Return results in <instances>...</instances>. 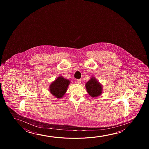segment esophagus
I'll list each match as a JSON object with an SVG mask.
<instances>
[{
    "instance_id": "34e87169",
    "label": "esophagus",
    "mask_w": 149,
    "mask_h": 149,
    "mask_svg": "<svg viewBox=\"0 0 149 149\" xmlns=\"http://www.w3.org/2000/svg\"><path fill=\"white\" fill-rule=\"evenodd\" d=\"M76 82H77L78 84H81V79H77Z\"/></svg>"
}]
</instances>
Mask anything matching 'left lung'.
Returning a JSON list of instances; mask_svg holds the SVG:
<instances>
[{
  "label": "left lung",
  "mask_w": 149,
  "mask_h": 149,
  "mask_svg": "<svg viewBox=\"0 0 149 149\" xmlns=\"http://www.w3.org/2000/svg\"><path fill=\"white\" fill-rule=\"evenodd\" d=\"M85 86L88 94L92 97L97 98L102 94V85L95 77H91Z\"/></svg>",
  "instance_id": "left-lung-1"
}]
</instances>
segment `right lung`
<instances>
[{
  "label": "right lung",
  "mask_w": 149,
  "mask_h": 149,
  "mask_svg": "<svg viewBox=\"0 0 149 149\" xmlns=\"http://www.w3.org/2000/svg\"><path fill=\"white\" fill-rule=\"evenodd\" d=\"M71 81L63 76H59L51 82L49 86V92L55 98L61 99L67 91L68 86Z\"/></svg>",
  "instance_id": "obj_1"
}]
</instances>
